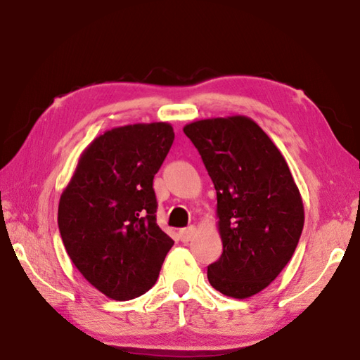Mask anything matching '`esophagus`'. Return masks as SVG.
I'll return each instance as SVG.
<instances>
[{
	"instance_id": "obj_1",
	"label": "esophagus",
	"mask_w": 360,
	"mask_h": 360,
	"mask_svg": "<svg viewBox=\"0 0 360 360\" xmlns=\"http://www.w3.org/2000/svg\"><path fill=\"white\" fill-rule=\"evenodd\" d=\"M195 233H197V228L195 226L182 228V230H179V239L182 243H188V240H192V238L195 236Z\"/></svg>"
}]
</instances>
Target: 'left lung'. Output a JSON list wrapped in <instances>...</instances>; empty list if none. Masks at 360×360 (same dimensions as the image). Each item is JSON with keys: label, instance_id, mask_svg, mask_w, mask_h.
<instances>
[{"label": "left lung", "instance_id": "1", "mask_svg": "<svg viewBox=\"0 0 360 360\" xmlns=\"http://www.w3.org/2000/svg\"><path fill=\"white\" fill-rule=\"evenodd\" d=\"M217 192L224 252L207 266L212 288L236 299L263 291L288 264L304 228V205L282 153L247 116L187 124Z\"/></svg>", "mask_w": 360, "mask_h": 360}]
</instances>
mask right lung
<instances>
[{"instance_id":"1","label":"right lung","mask_w":360,"mask_h":360,"mask_svg":"<svg viewBox=\"0 0 360 360\" xmlns=\"http://www.w3.org/2000/svg\"><path fill=\"white\" fill-rule=\"evenodd\" d=\"M173 140L168 122L107 130L84 149L60 198L58 226L69 258L110 299L151 290L174 244L155 220L153 188Z\"/></svg>"}]
</instances>
